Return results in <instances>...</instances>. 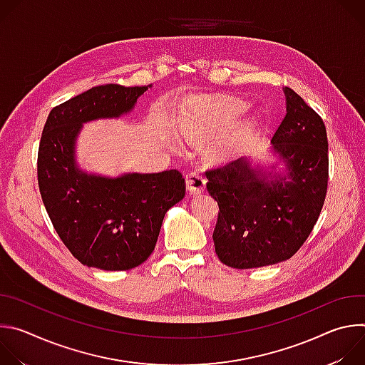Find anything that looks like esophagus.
<instances>
[{
	"label": "esophagus",
	"mask_w": 365,
	"mask_h": 365,
	"mask_svg": "<svg viewBox=\"0 0 365 365\" xmlns=\"http://www.w3.org/2000/svg\"><path fill=\"white\" fill-rule=\"evenodd\" d=\"M205 178L196 170L186 175V187L190 193H200L205 189Z\"/></svg>",
	"instance_id": "1"
}]
</instances>
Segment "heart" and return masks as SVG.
Listing matches in <instances>:
<instances>
[{
	"instance_id": "obj_1",
	"label": "heart",
	"mask_w": 365,
	"mask_h": 365,
	"mask_svg": "<svg viewBox=\"0 0 365 365\" xmlns=\"http://www.w3.org/2000/svg\"><path fill=\"white\" fill-rule=\"evenodd\" d=\"M245 111V103L230 98H199L193 101L180 134L186 141L206 144L212 159H227L240 151L250 127L234 130Z\"/></svg>"
}]
</instances>
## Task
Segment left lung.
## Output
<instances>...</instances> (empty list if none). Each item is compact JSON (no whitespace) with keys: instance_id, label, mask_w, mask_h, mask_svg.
Masks as SVG:
<instances>
[{"instance_id":"8db88e82","label":"left lung","mask_w":365,"mask_h":365,"mask_svg":"<svg viewBox=\"0 0 365 365\" xmlns=\"http://www.w3.org/2000/svg\"><path fill=\"white\" fill-rule=\"evenodd\" d=\"M287 114L273 148L287 163L290 180L254 170L245 159L206 170V189L220 206L215 252L234 269H255L289 259L314 230L329 179L324 120L293 89L284 88Z\"/></svg>"}]
</instances>
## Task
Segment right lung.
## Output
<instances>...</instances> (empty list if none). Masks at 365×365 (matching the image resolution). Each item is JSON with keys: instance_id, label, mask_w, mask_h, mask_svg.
Segmentation results:
<instances>
[{"instance_id": "obj_1", "label": "right lung", "mask_w": 365, "mask_h": 365, "mask_svg": "<svg viewBox=\"0 0 365 365\" xmlns=\"http://www.w3.org/2000/svg\"><path fill=\"white\" fill-rule=\"evenodd\" d=\"M148 86H93L55 107L44 124L37 154L40 195L58 235L83 266L117 272L144 263L165 214L185 196V178L176 169L107 179L75 166L82 124L131 111Z\"/></svg>"}]
</instances>
